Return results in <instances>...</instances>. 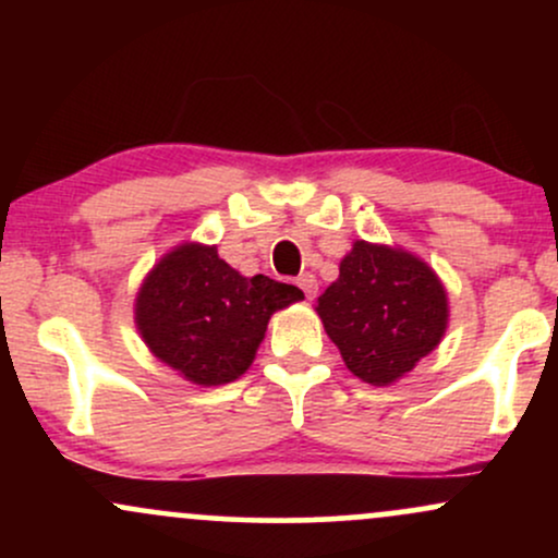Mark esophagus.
I'll return each mask as SVG.
<instances>
[{"label": "esophagus", "mask_w": 558, "mask_h": 558, "mask_svg": "<svg viewBox=\"0 0 558 558\" xmlns=\"http://www.w3.org/2000/svg\"><path fill=\"white\" fill-rule=\"evenodd\" d=\"M296 286L301 288V291H304V296L306 299H315V293H317V278L315 275H310V272H304V275H299L296 278Z\"/></svg>", "instance_id": "1"}]
</instances>
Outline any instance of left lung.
Returning <instances> with one entry per match:
<instances>
[{
	"instance_id": "left-lung-1",
	"label": "left lung",
	"mask_w": 558,
	"mask_h": 558,
	"mask_svg": "<svg viewBox=\"0 0 558 558\" xmlns=\"http://www.w3.org/2000/svg\"><path fill=\"white\" fill-rule=\"evenodd\" d=\"M317 315L345 367L369 386H388L444 338L448 301L422 259L356 241L336 283L317 299Z\"/></svg>"
}]
</instances>
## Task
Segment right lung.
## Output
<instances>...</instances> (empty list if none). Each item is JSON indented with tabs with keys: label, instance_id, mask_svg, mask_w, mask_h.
Returning a JSON list of instances; mask_svg holds the SVG:
<instances>
[{
	"label": "right lung",
	"instance_id": "right-lung-1",
	"mask_svg": "<svg viewBox=\"0 0 558 558\" xmlns=\"http://www.w3.org/2000/svg\"><path fill=\"white\" fill-rule=\"evenodd\" d=\"M304 299L267 275L243 278L215 246L183 243L149 272L136 325L151 354L196 386H222L254 362L275 310Z\"/></svg>",
	"mask_w": 558,
	"mask_h": 558
}]
</instances>
